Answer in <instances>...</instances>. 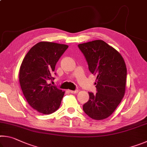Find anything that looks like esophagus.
I'll return each mask as SVG.
<instances>
[{
    "instance_id": "esophagus-1",
    "label": "esophagus",
    "mask_w": 147,
    "mask_h": 147,
    "mask_svg": "<svg viewBox=\"0 0 147 147\" xmlns=\"http://www.w3.org/2000/svg\"><path fill=\"white\" fill-rule=\"evenodd\" d=\"M69 92H70L71 93H73V94H76V93H77L78 92V90H75V91H72V90H69Z\"/></svg>"
}]
</instances>
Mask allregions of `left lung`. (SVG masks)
Here are the masks:
<instances>
[{
	"instance_id": "obj_1",
	"label": "left lung",
	"mask_w": 147,
	"mask_h": 147,
	"mask_svg": "<svg viewBox=\"0 0 147 147\" xmlns=\"http://www.w3.org/2000/svg\"><path fill=\"white\" fill-rule=\"evenodd\" d=\"M89 70L96 75L97 93L89 92L83 110L94 120H102L113 113L125 93L127 71L121 54L102 40L79 44Z\"/></svg>"
}]
</instances>
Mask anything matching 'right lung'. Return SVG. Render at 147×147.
<instances>
[{
  "label": "right lung",
  "mask_w": 147,
  "mask_h": 147,
  "mask_svg": "<svg viewBox=\"0 0 147 147\" xmlns=\"http://www.w3.org/2000/svg\"><path fill=\"white\" fill-rule=\"evenodd\" d=\"M68 45L41 41L26 54L19 70V82L26 100L32 108L45 115L59 108L65 91L49 84L56 64Z\"/></svg>",
  "instance_id": "obj_1"
}]
</instances>
